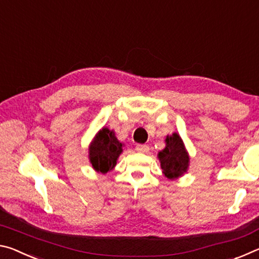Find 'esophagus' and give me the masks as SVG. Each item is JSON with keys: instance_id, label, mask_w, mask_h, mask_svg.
Returning <instances> with one entry per match:
<instances>
[{"instance_id": "1", "label": "esophagus", "mask_w": 259, "mask_h": 259, "mask_svg": "<svg viewBox=\"0 0 259 259\" xmlns=\"http://www.w3.org/2000/svg\"><path fill=\"white\" fill-rule=\"evenodd\" d=\"M136 151L139 152V153H147L150 151V147L147 145H137L136 146Z\"/></svg>"}]
</instances>
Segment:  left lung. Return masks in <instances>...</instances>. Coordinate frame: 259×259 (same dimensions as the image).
Here are the masks:
<instances>
[{"label": "left lung", "mask_w": 259, "mask_h": 259, "mask_svg": "<svg viewBox=\"0 0 259 259\" xmlns=\"http://www.w3.org/2000/svg\"><path fill=\"white\" fill-rule=\"evenodd\" d=\"M165 147L157 153L162 174L165 178L175 181L184 176L190 166V154L179 134L168 135L164 139Z\"/></svg>", "instance_id": "left-lung-1"}]
</instances>
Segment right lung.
Returning a JSON list of instances; mask_svg holds the SVG:
<instances>
[{"label":"right lung","instance_id":"right-lung-1","mask_svg":"<svg viewBox=\"0 0 259 259\" xmlns=\"http://www.w3.org/2000/svg\"><path fill=\"white\" fill-rule=\"evenodd\" d=\"M123 146L124 144L115 136V131L103 126L89 145V161L95 171L105 175L115 168Z\"/></svg>","mask_w":259,"mask_h":259}]
</instances>
